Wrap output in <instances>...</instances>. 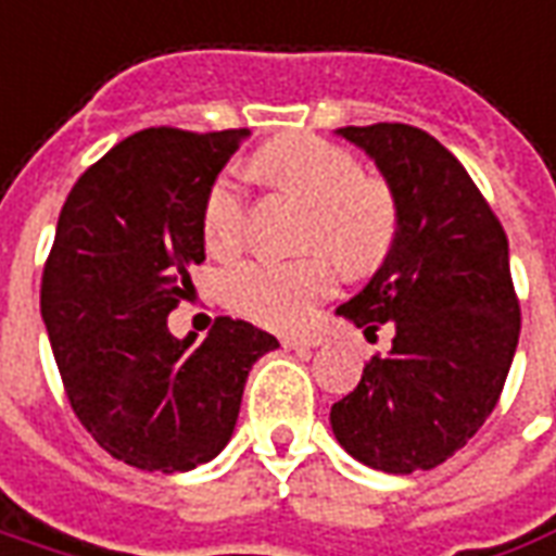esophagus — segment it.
Wrapping results in <instances>:
<instances>
[{
  "label": "esophagus",
  "mask_w": 556,
  "mask_h": 556,
  "mask_svg": "<svg viewBox=\"0 0 556 556\" xmlns=\"http://www.w3.org/2000/svg\"><path fill=\"white\" fill-rule=\"evenodd\" d=\"M281 343H283V350H295V352H305L319 346L317 338H281Z\"/></svg>",
  "instance_id": "1"
}]
</instances>
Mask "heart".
I'll return each instance as SVG.
<instances>
[{"label":"heart","mask_w":556,"mask_h":556,"mask_svg":"<svg viewBox=\"0 0 556 556\" xmlns=\"http://www.w3.org/2000/svg\"><path fill=\"white\" fill-rule=\"evenodd\" d=\"M254 168L311 204L305 245L332 254L346 275H367L388 257L396 239V201L391 189L362 174L358 160L314 136H283L254 153ZM206 249L225 257L245 239V198L233 177H216L201 206ZM334 266L325 254L302 261H245L233 266L222 290L225 302L263 326H302L319 299L331 293Z\"/></svg>","instance_id":"obj_1"}]
</instances>
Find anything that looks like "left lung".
<instances>
[{
    "label": "left lung",
    "instance_id": "8db88e82",
    "mask_svg": "<svg viewBox=\"0 0 556 556\" xmlns=\"http://www.w3.org/2000/svg\"><path fill=\"white\" fill-rule=\"evenodd\" d=\"M396 201V239L338 317L394 331L358 388L331 406L352 459L384 473L429 471L473 439L504 391L518 346L509 242L462 162L408 124L340 127Z\"/></svg>",
    "mask_w": 556,
    "mask_h": 556
}]
</instances>
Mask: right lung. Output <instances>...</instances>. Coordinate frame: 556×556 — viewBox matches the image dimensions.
I'll use <instances>...</instances> for the list:
<instances>
[{"label":"right lung","instance_id":"1","mask_svg":"<svg viewBox=\"0 0 556 556\" xmlns=\"http://www.w3.org/2000/svg\"><path fill=\"white\" fill-rule=\"evenodd\" d=\"M249 129H141L67 194L40 283L64 391L109 456L192 471L233 435L245 379L278 340L218 317L201 343L168 331L204 261L201 206Z\"/></svg>","mask_w":556,"mask_h":556}]
</instances>
